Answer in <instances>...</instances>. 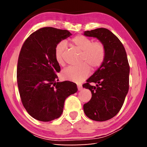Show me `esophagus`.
Listing matches in <instances>:
<instances>
[{"mask_svg": "<svg viewBox=\"0 0 147 147\" xmlns=\"http://www.w3.org/2000/svg\"><path fill=\"white\" fill-rule=\"evenodd\" d=\"M77 87H78V91H81L82 89V86L81 85H78V86H77Z\"/></svg>", "mask_w": 147, "mask_h": 147, "instance_id": "esophagus-1", "label": "esophagus"}]
</instances>
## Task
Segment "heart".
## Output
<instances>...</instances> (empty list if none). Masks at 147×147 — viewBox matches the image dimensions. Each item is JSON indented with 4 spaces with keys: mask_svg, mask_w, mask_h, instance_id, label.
I'll list each match as a JSON object with an SVG mask.
<instances>
[{
    "mask_svg": "<svg viewBox=\"0 0 147 147\" xmlns=\"http://www.w3.org/2000/svg\"><path fill=\"white\" fill-rule=\"evenodd\" d=\"M71 44L74 49L82 53L80 61L78 66H70L63 70L61 77L76 83H80L88 78L91 73V69H95L101 66L106 58L105 47L100 41H94L83 35H78L71 39ZM66 44L61 41L56 46L54 51L55 59L59 65H64L63 53Z\"/></svg>",
    "mask_w": 147,
    "mask_h": 147,
    "instance_id": "heart-1",
    "label": "heart"
}]
</instances>
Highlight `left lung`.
Returning a JSON list of instances; mask_svg holds the SVG:
<instances>
[{"label": "left lung", "instance_id": "left-lung-1", "mask_svg": "<svg viewBox=\"0 0 147 147\" xmlns=\"http://www.w3.org/2000/svg\"><path fill=\"white\" fill-rule=\"evenodd\" d=\"M84 35L97 38L106 49L104 63L83 85L92 94L91 100L84 105V111L91 120L105 121L119 113L128 93L130 66L127 55L121 41L108 29L86 31Z\"/></svg>", "mask_w": 147, "mask_h": 147}]
</instances>
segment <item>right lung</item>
<instances>
[{
  "label": "right lung",
  "mask_w": 147,
  "mask_h": 147,
  "mask_svg": "<svg viewBox=\"0 0 147 147\" xmlns=\"http://www.w3.org/2000/svg\"><path fill=\"white\" fill-rule=\"evenodd\" d=\"M67 30L45 27L30 36L22 47L17 69V85L27 112L37 120L59 118L64 102L78 91L72 82H58L60 66L54 55L56 46L71 36Z\"/></svg>",
  "instance_id": "right-lung-1"
}]
</instances>
